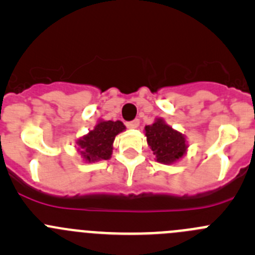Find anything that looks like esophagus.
I'll return each instance as SVG.
<instances>
[{"label":"esophagus","mask_w":255,"mask_h":255,"mask_svg":"<svg viewBox=\"0 0 255 255\" xmlns=\"http://www.w3.org/2000/svg\"><path fill=\"white\" fill-rule=\"evenodd\" d=\"M138 126H139V120H138V118H135V120L130 121V122L127 123L128 128H137Z\"/></svg>","instance_id":"1"}]
</instances>
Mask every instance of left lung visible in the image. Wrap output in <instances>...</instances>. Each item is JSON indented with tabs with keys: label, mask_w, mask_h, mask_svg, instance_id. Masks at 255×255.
Listing matches in <instances>:
<instances>
[{
	"label": "left lung",
	"mask_w": 255,
	"mask_h": 255,
	"mask_svg": "<svg viewBox=\"0 0 255 255\" xmlns=\"http://www.w3.org/2000/svg\"><path fill=\"white\" fill-rule=\"evenodd\" d=\"M144 129L146 142L153 150L158 163H175L186 153L187 145L184 134L173 129L161 118H158L151 126H145Z\"/></svg>",
	"instance_id": "left-lung-1"
}]
</instances>
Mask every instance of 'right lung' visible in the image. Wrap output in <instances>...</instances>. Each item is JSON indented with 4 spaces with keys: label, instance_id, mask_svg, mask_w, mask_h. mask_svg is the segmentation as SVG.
<instances>
[{
    "label": "right lung",
    "instance_id": "add662e5",
    "mask_svg": "<svg viewBox=\"0 0 255 255\" xmlns=\"http://www.w3.org/2000/svg\"><path fill=\"white\" fill-rule=\"evenodd\" d=\"M126 129L121 121H100L92 130L78 140L79 150L89 163L111 158L116 135Z\"/></svg>",
    "mask_w": 255,
    "mask_h": 255
}]
</instances>
